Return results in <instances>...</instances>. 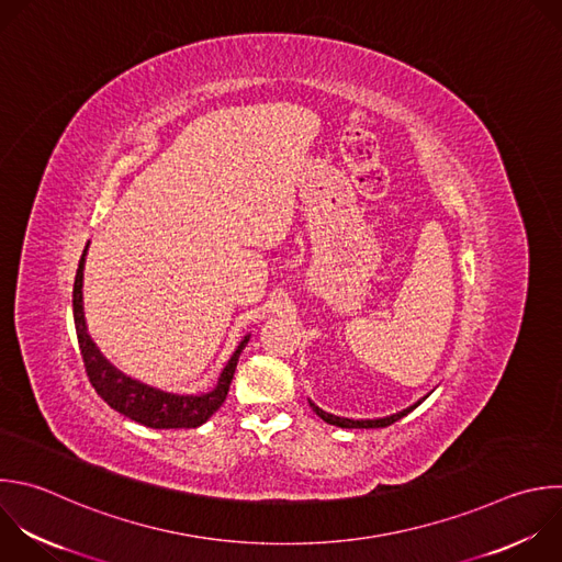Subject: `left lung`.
<instances>
[{
  "label": "left lung",
  "mask_w": 562,
  "mask_h": 562,
  "mask_svg": "<svg viewBox=\"0 0 562 562\" xmlns=\"http://www.w3.org/2000/svg\"><path fill=\"white\" fill-rule=\"evenodd\" d=\"M428 397V395H426ZM424 397V400H426ZM422 400V402H424ZM422 402H417L415 406H411V408H406V411H402V413H397V415H391V417H384V419H366V422H355V419H344V417H335V415H330V413H324L322 408H317L313 402H308L311 404V408H313V413L317 415V417H322L326 424H330V426H339V428H386V426H391V424H395V422H400L402 417H406L408 413H413Z\"/></svg>",
  "instance_id": "left-lung-1"
}]
</instances>
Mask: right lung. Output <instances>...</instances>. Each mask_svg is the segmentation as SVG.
<instances>
[{"label": "right lung", "instance_id": "add662e5", "mask_svg": "<svg viewBox=\"0 0 562 562\" xmlns=\"http://www.w3.org/2000/svg\"><path fill=\"white\" fill-rule=\"evenodd\" d=\"M86 251L81 254L79 269L75 276V289H72V311H75V326H77V339H79V350L83 357V366L88 372V380L97 395L116 413L125 415L127 419L143 424L147 428H199L203 426L227 400L234 372L238 366V357L243 348L249 341V335L240 341L232 359L227 361L223 375L218 380V386L212 393L205 395H171L156 391L147 384H140L127 375H123L121 370H116L97 348V344L90 339L86 330V319H83V297H81V286H83V262H86Z\"/></svg>", "mask_w": 562, "mask_h": 562}]
</instances>
